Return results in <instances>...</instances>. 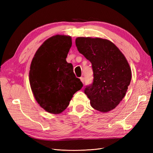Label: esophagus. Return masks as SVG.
I'll list each match as a JSON object with an SVG mask.
<instances>
[{
  "instance_id": "1",
  "label": "esophagus",
  "mask_w": 153,
  "mask_h": 153,
  "mask_svg": "<svg viewBox=\"0 0 153 153\" xmlns=\"http://www.w3.org/2000/svg\"><path fill=\"white\" fill-rule=\"evenodd\" d=\"M80 80L83 83V84H84V77H80Z\"/></svg>"
}]
</instances>
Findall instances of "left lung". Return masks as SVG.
I'll return each instance as SVG.
<instances>
[{
    "label": "left lung",
    "instance_id": "8db88e82",
    "mask_svg": "<svg viewBox=\"0 0 153 153\" xmlns=\"http://www.w3.org/2000/svg\"><path fill=\"white\" fill-rule=\"evenodd\" d=\"M77 49L89 60L93 69L94 81L85 94L91 106L108 112L121 102L130 84L131 71L124 54L112 41L100 38L78 37Z\"/></svg>",
    "mask_w": 153,
    "mask_h": 153
}]
</instances>
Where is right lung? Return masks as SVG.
I'll use <instances>...</instances> for the list:
<instances>
[{
    "label": "right lung",
    "mask_w": 153,
    "mask_h": 153,
    "mask_svg": "<svg viewBox=\"0 0 153 153\" xmlns=\"http://www.w3.org/2000/svg\"><path fill=\"white\" fill-rule=\"evenodd\" d=\"M71 45V36H53L40 46L32 60L31 90L37 103L50 114L62 113L73 94L83 87L73 73V65L66 60Z\"/></svg>",
    "instance_id": "add662e5"
}]
</instances>
